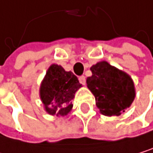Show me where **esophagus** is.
<instances>
[{"label":"esophagus","mask_w":153,"mask_h":153,"mask_svg":"<svg viewBox=\"0 0 153 153\" xmlns=\"http://www.w3.org/2000/svg\"><path fill=\"white\" fill-rule=\"evenodd\" d=\"M79 82L82 84V85H85V84H86V77L84 76H80V77H79Z\"/></svg>","instance_id":"1"}]
</instances>
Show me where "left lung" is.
Masks as SVG:
<instances>
[{
  "label": "left lung",
  "mask_w": 153,
  "mask_h": 153,
  "mask_svg": "<svg viewBox=\"0 0 153 153\" xmlns=\"http://www.w3.org/2000/svg\"><path fill=\"white\" fill-rule=\"evenodd\" d=\"M90 70L92 76L87 78V86L95 96L100 113L108 117L121 115L131 107L136 96L131 76L107 61L97 62Z\"/></svg>",
  "instance_id": "obj_1"
}]
</instances>
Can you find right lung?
Segmentation results:
<instances>
[{"label": "right lung", "instance_id": "right-lung-1", "mask_svg": "<svg viewBox=\"0 0 153 153\" xmlns=\"http://www.w3.org/2000/svg\"><path fill=\"white\" fill-rule=\"evenodd\" d=\"M82 87L77 77L57 64H52L41 82L40 98L45 110L52 116L65 117L72 110V100Z\"/></svg>", "mask_w": 153, "mask_h": 153}]
</instances>
